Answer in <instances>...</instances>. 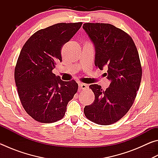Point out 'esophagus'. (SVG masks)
Returning <instances> with one entry per match:
<instances>
[{
  "instance_id": "34e87169",
  "label": "esophagus",
  "mask_w": 158,
  "mask_h": 158,
  "mask_svg": "<svg viewBox=\"0 0 158 158\" xmlns=\"http://www.w3.org/2000/svg\"><path fill=\"white\" fill-rule=\"evenodd\" d=\"M88 88V85L84 84H79V90H85Z\"/></svg>"
}]
</instances>
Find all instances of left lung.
Here are the masks:
<instances>
[{"label":"left lung","mask_w":158,"mask_h":158,"mask_svg":"<svg viewBox=\"0 0 158 158\" xmlns=\"http://www.w3.org/2000/svg\"><path fill=\"white\" fill-rule=\"evenodd\" d=\"M83 28L95 45V66L107 69L105 74L111 80L106 90L90 85L95 100L85 106L84 114L98 125L113 124L130 110L139 89L142 68L137 47L130 35L109 23H85Z\"/></svg>","instance_id":"1"}]
</instances>
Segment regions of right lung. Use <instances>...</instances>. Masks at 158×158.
<instances>
[{"label":"right lung","mask_w":158,"mask_h":158,"mask_svg":"<svg viewBox=\"0 0 158 158\" xmlns=\"http://www.w3.org/2000/svg\"><path fill=\"white\" fill-rule=\"evenodd\" d=\"M81 25L82 22L59 23L40 29L21 50L15 69V83L23 109L36 121L52 123L62 119L77 92L74 80L63 81L53 69L62 61L63 46Z\"/></svg>","instance_id":"right-lung-1"}]
</instances>
